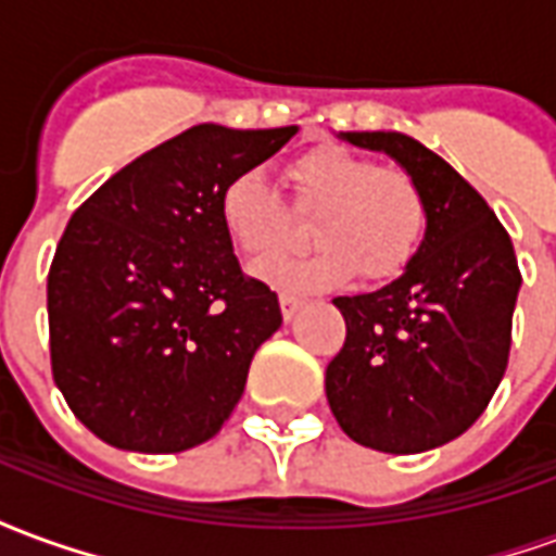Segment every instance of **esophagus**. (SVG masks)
I'll return each instance as SVG.
<instances>
[{"label":"esophagus","instance_id":"1","mask_svg":"<svg viewBox=\"0 0 556 556\" xmlns=\"http://www.w3.org/2000/svg\"><path fill=\"white\" fill-rule=\"evenodd\" d=\"M301 306H303L301 298H291V294H282V298H279V309H282V318H286V321H291Z\"/></svg>","mask_w":556,"mask_h":556}]
</instances>
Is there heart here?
<instances>
[{
	"label": "heart",
	"mask_w": 556,
	"mask_h": 556,
	"mask_svg": "<svg viewBox=\"0 0 556 556\" xmlns=\"http://www.w3.org/2000/svg\"><path fill=\"white\" fill-rule=\"evenodd\" d=\"M289 175L294 207L303 214L321 211L309 231L318 250L255 267L267 286L313 294L345 286L357 270L369 282H387L417 258L429 207L410 175L339 146L306 151ZM217 219L226 241L253 262L279 253L291 238L289 205L262 169H241L223 184Z\"/></svg>",
	"instance_id": "b5f03b06"
}]
</instances>
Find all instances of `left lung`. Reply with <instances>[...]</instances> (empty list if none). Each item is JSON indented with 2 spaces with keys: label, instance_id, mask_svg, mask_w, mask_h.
I'll list each match as a JSON object with an SVG mask.
<instances>
[{
  "label": "left lung",
  "instance_id": "obj_1",
  "mask_svg": "<svg viewBox=\"0 0 556 556\" xmlns=\"http://www.w3.org/2000/svg\"><path fill=\"white\" fill-rule=\"evenodd\" d=\"M339 139L396 160L422 190L429 226L402 277L333 301L349 333L327 366V402L361 446L426 453L465 434L506 372L521 289L513 241L489 202L414 137Z\"/></svg>",
  "mask_w": 556,
  "mask_h": 556
}]
</instances>
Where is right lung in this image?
<instances>
[{
	"instance_id": "1",
	"label": "right lung",
	"mask_w": 556,
	"mask_h": 556,
	"mask_svg": "<svg viewBox=\"0 0 556 556\" xmlns=\"http://www.w3.org/2000/svg\"><path fill=\"white\" fill-rule=\"evenodd\" d=\"M294 134L195 125L115 172L67 223L47 277L53 378L110 446L184 453L241 402L282 313L243 277L217 199Z\"/></svg>"
}]
</instances>
